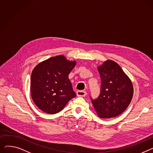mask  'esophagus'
I'll return each instance as SVG.
<instances>
[{
    "instance_id": "obj_1",
    "label": "esophagus",
    "mask_w": 153,
    "mask_h": 153,
    "mask_svg": "<svg viewBox=\"0 0 153 153\" xmlns=\"http://www.w3.org/2000/svg\"><path fill=\"white\" fill-rule=\"evenodd\" d=\"M77 97H85L87 94V92L85 91L82 90H78L76 92Z\"/></svg>"
}]
</instances>
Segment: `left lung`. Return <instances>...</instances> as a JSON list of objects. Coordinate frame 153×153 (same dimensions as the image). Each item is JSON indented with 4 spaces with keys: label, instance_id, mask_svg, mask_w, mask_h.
Returning <instances> with one entry per match:
<instances>
[{
    "label": "left lung",
    "instance_id": "8db88e82",
    "mask_svg": "<svg viewBox=\"0 0 153 153\" xmlns=\"http://www.w3.org/2000/svg\"><path fill=\"white\" fill-rule=\"evenodd\" d=\"M101 79L100 94L91 102L98 116L111 118L120 114L130 105L134 94L128 77L112 60H107L98 68Z\"/></svg>",
    "mask_w": 153,
    "mask_h": 153
}]
</instances>
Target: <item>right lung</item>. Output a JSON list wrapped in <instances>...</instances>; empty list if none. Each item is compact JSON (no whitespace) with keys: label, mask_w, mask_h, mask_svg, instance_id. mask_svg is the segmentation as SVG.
I'll return each mask as SVG.
<instances>
[{"label":"right lung","mask_w":153,"mask_h":153,"mask_svg":"<svg viewBox=\"0 0 153 153\" xmlns=\"http://www.w3.org/2000/svg\"><path fill=\"white\" fill-rule=\"evenodd\" d=\"M76 65L63 55L50 58L37 65L30 77V92L36 105L46 113H59L76 96L68 74Z\"/></svg>","instance_id":"right-lung-1"}]
</instances>
